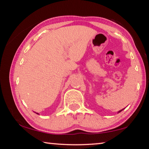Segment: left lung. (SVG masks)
I'll return each instance as SVG.
<instances>
[{
	"label": "left lung",
	"instance_id": "1",
	"mask_svg": "<svg viewBox=\"0 0 149 149\" xmlns=\"http://www.w3.org/2000/svg\"><path fill=\"white\" fill-rule=\"evenodd\" d=\"M122 110H120V111H119V112H121V111H122Z\"/></svg>",
	"mask_w": 149,
	"mask_h": 149
}]
</instances>
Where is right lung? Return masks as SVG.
<instances>
[{"label":"right lung","mask_w":149,"mask_h":149,"mask_svg":"<svg viewBox=\"0 0 149 149\" xmlns=\"http://www.w3.org/2000/svg\"><path fill=\"white\" fill-rule=\"evenodd\" d=\"M37 114H38V113H37Z\"/></svg>","instance_id":"right-lung-1"}]
</instances>
